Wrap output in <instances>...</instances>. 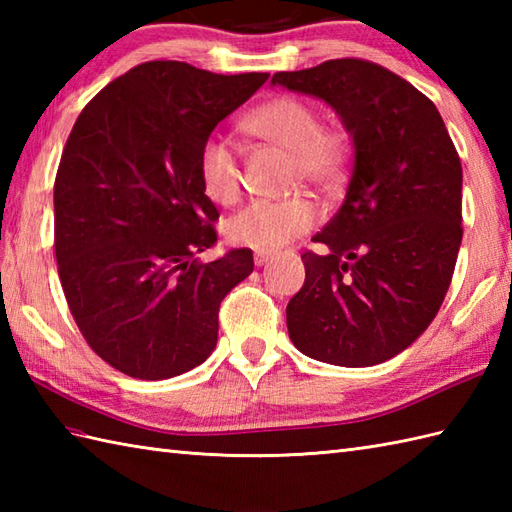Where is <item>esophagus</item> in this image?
<instances>
[{"label": "esophagus", "instance_id": "esophagus-1", "mask_svg": "<svg viewBox=\"0 0 512 512\" xmlns=\"http://www.w3.org/2000/svg\"><path fill=\"white\" fill-rule=\"evenodd\" d=\"M268 259H270L268 250H257V253H255V264H257V266H264V264L268 262Z\"/></svg>", "mask_w": 512, "mask_h": 512}]
</instances>
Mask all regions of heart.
<instances>
[{"instance_id":"b5f03b06","label":"heart","mask_w":512,"mask_h":512,"mask_svg":"<svg viewBox=\"0 0 512 512\" xmlns=\"http://www.w3.org/2000/svg\"><path fill=\"white\" fill-rule=\"evenodd\" d=\"M244 132L279 149L290 151V182L306 180L323 193L339 189L352 165L354 147L347 129L323 125L317 105L301 96L281 94L248 112ZM206 195L231 206L244 191L242 162L237 149L222 136H209L198 156ZM319 211L306 195L281 200H255L226 222L231 242L255 250H277L317 226Z\"/></svg>"}]
</instances>
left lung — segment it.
I'll return each mask as SVG.
<instances>
[{
	"label": "left lung",
	"mask_w": 512,
	"mask_h": 512,
	"mask_svg": "<svg viewBox=\"0 0 512 512\" xmlns=\"http://www.w3.org/2000/svg\"><path fill=\"white\" fill-rule=\"evenodd\" d=\"M275 85L319 96L354 140L345 202L306 250V284L286 308L297 350L369 367L436 319L462 242V165L436 105L367 59L277 72Z\"/></svg>",
	"instance_id": "left-lung-1"
}]
</instances>
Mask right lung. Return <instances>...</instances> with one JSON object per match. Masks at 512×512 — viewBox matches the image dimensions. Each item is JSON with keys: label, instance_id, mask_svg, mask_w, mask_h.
Instances as JSON below:
<instances>
[{"label": "right lung", "instance_id": "1", "mask_svg": "<svg viewBox=\"0 0 512 512\" xmlns=\"http://www.w3.org/2000/svg\"><path fill=\"white\" fill-rule=\"evenodd\" d=\"M268 76L147 61L76 118L54 180V255L83 339L118 372L171 378L215 350L220 303L253 273V250L195 257L220 217L198 156Z\"/></svg>", "mask_w": 512, "mask_h": 512}]
</instances>
